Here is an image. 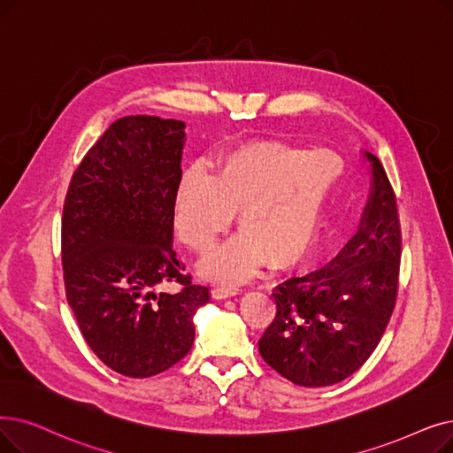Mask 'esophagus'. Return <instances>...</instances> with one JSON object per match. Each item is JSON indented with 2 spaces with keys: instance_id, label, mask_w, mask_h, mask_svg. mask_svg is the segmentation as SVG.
Listing matches in <instances>:
<instances>
[{
  "instance_id": "esophagus-1",
  "label": "esophagus",
  "mask_w": 453,
  "mask_h": 453,
  "mask_svg": "<svg viewBox=\"0 0 453 453\" xmlns=\"http://www.w3.org/2000/svg\"><path fill=\"white\" fill-rule=\"evenodd\" d=\"M237 292H239V288L233 287V285H216V287H212V298L226 300V298L234 296Z\"/></svg>"
}]
</instances>
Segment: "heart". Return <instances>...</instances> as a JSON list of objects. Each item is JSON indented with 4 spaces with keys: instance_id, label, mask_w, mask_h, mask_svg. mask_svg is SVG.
<instances>
[{
    "instance_id": "obj_1",
    "label": "heart",
    "mask_w": 453,
    "mask_h": 453,
    "mask_svg": "<svg viewBox=\"0 0 453 453\" xmlns=\"http://www.w3.org/2000/svg\"><path fill=\"white\" fill-rule=\"evenodd\" d=\"M342 175V161L327 150L251 144L234 150L207 175L188 170L173 194V224L180 239L207 253L237 212L239 234L202 263L205 278L237 281L265 259L290 265L307 251L326 202Z\"/></svg>"
}]
</instances>
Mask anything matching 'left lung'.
Returning <instances> with one entry per match:
<instances>
[{
  "instance_id": "8db88e82",
  "label": "left lung",
  "mask_w": 453,
  "mask_h": 453,
  "mask_svg": "<svg viewBox=\"0 0 453 453\" xmlns=\"http://www.w3.org/2000/svg\"><path fill=\"white\" fill-rule=\"evenodd\" d=\"M356 234L324 266L273 288V322L259 341L263 359L302 387L335 385L380 344L396 303L402 234L396 198L376 155Z\"/></svg>"
}]
</instances>
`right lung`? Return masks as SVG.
<instances>
[{
	"mask_svg": "<svg viewBox=\"0 0 453 453\" xmlns=\"http://www.w3.org/2000/svg\"><path fill=\"white\" fill-rule=\"evenodd\" d=\"M185 122L124 116L72 175L63 211L66 300L90 349L127 378L181 361L194 314L211 300L173 251V194L181 180ZM168 280L180 293H157Z\"/></svg>",
	"mask_w": 453,
	"mask_h": 453,
	"instance_id": "1",
	"label": "right lung"
}]
</instances>
